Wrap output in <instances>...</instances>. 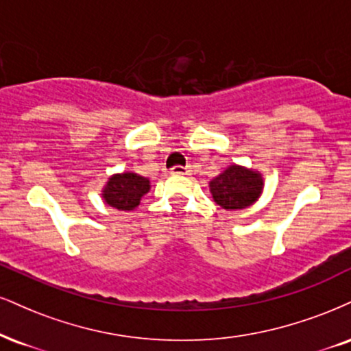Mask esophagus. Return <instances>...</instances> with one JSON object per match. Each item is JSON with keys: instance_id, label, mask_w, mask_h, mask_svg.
<instances>
[{"instance_id": "34e87169", "label": "esophagus", "mask_w": 351, "mask_h": 351, "mask_svg": "<svg viewBox=\"0 0 351 351\" xmlns=\"http://www.w3.org/2000/svg\"><path fill=\"white\" fill-rule=\"evenodd\" d=\"M191 170L189 168H184V167H173L171 168V175H189Z\"/></svg>"}]
</instances>
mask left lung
<instances>
[{
	"mask_svg": "<svg viewBox=\"0 0 351 351\" xmlns=\"http://www.w3.org/2000/svg\"><path fill=\"white\" fill-rule=\"evenodd\" d=\"M263 186V176L260 171L235 163L209 181V191L214 202L227 210H239L252 206L258 201Z\"/></svg>",
	"mask_w": 351,
	"mask_h": 351,
	"instance_id": "left-lung-1",
	"label": "left lung"
}]
</instances>
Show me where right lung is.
Here are the masks:
<instances>
[{"instance_id":"1","label":"right lung","mask_w":351,"mask_h":351,"mask_svg":"<svg viewBox=\"0 0 351 351\" xmlns=\"http://www.w3.org/2000/svg\"><path fill=\"white\" fill-rule=\"evenodd\" d=\"M150 191V180L134 171L116 173L104 184L103 201L119 210H132L141 204L142 196Z\"/></svg>"}]
</instances>
